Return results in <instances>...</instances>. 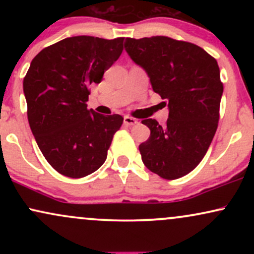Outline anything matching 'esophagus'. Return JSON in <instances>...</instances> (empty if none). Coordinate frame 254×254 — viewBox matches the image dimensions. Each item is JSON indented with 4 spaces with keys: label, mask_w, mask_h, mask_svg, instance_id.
I'll use <instances>...</instances> for the list:
<instances>
[{
    "label": "esophagus",
    "mask_w": 254,
    "mask_h": 254,
    "mask_svg": "<svg viewBox=\"0 0 254 254\" xmlns=\"http://www.w3.org/2000/svg\"><path fill=\"white\" fill-rule=\"evenodd\" d=\"M138 122H137V119L130 117V116H125L124 117V124L127 125V127H132V125H136Z\"/></svg>",
    "instance_id": "1"
}]
</instances>
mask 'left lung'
I'll use <instances>...</instances> for the list:
<instances>
[{
  "label": "left lung",
  "instance_id": "obj_1",
  "mask_svg": "<svg viewBox=\"0 0 254 254\" xmlns=\"http://www.w3.org/2000/svg\"><path fill=\"white\" fill-rule=\"evenodd\" d=\"M124 49L168 106L165 127L142 121L150 129L139 144L142 161L164 179L186 176L202 161L217 129L223 84L216 60L194 44L164 36L127 38Z\"/></svg>",
  "mask_w": 254,
  "mask_h": 254
}]
</instances>
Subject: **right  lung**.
Masks as SVG:
<instances>
[{
	"label": "right lung",
	"mask_w": 254,
	"mask_h": 254,
	"mask_svg": "<svg viewBox=\"0 0 254 254\" xmlns=\"http://www.w3.org/2000/svg\"><path fill=\"white\" fill-rule=\"evenodd\" d=\"M124 38H65L43 49L24 78L27 117L38 147L58 173L82 178L103 166L119 115L104 116L87 109L92 83L123 51Z\"/></svg>",
	"instance_id": "1"
}]
</instances>
